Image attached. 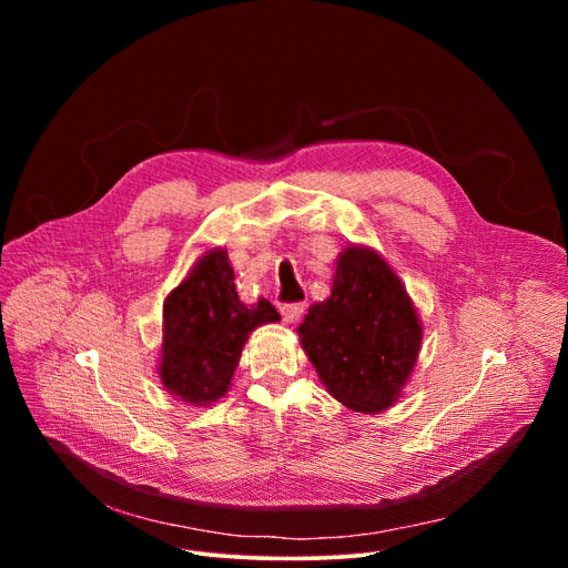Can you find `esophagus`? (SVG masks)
I'll use <instances>...</instances> for the list:
<instances>
[{
	"mask_svg": "<svg viewBox=\"0 0 568 568\" xmlns=\"http://www.w3.org/2000/svg\"><path fill=\"white\" fill-rule=\"evenodd\" d=\"M304 311H306L304 304H283V306H281V315H283V320H285L287 324L300 320V317L304 315Z\"/></svg>",
	"mask_w": 568,
	"mask_h": 568,
	"instance_id": "obj_1",
	"label": "esophagus"
}]
</instances>
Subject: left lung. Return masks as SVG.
<instances>
[{
  "label": "left lung",
  "instance_id": "obj_1",
  "mask_svg": "<svg viewBox=\"0 0 568 568\" xmlns=\"http://www.w3.org/2000/svg\"><path fill=\"white\" fill-rule=\"evenodd\" d=\"M302 345L329 394L356 412L389 407L422 347L409 296L375 251L347 248L332 296L300 326Z\"/></svg>",
  "mask_w": 568,
  "mask_h": 568
}]
</instances>
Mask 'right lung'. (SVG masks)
Returning <instances> with one entry per match:
<instances>
[{
    "label": "right lung",
    "mask_w": 568,
    "mask_h": 568,
    "mask_svg": "<svg viewBox=\"0 0 568 568\" xmlns=\"http://www.w3.org/2000/svg\"><path fill=\"white\" fill-rule=\"evenodd\" d=\"M278 320V311L266 300L251 308L239 302L225 251L206 253L163 304V384L193 405L219 400L248 334Z\"/></svg>",
    "instance_id": "obj_1"
}]
</instances>
